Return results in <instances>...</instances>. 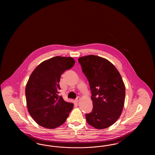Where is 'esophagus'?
Segmentation results:
<instances>
[{"instance_id": "34e87169", "label": "esophagus", "mask_w": 155, "mask_h": 155, "mask_svg": "<svg viewBox=\"0 0 155 155\" xmlns=\"http://www.w3.org/2000/svg\"><path fill=\"white\" fill-rule=\"evenodd\" d=\"M80 100H81V98H80V97H78L77 99H76V102H78L79 101H80Z\"/></svg>"}]
</instances>
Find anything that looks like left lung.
<instances>
[{
	"label": "left lung",
	"instance_id": "8db88e82",
	"mask_svg": "<svg viewBox=\"0 0 155 155\" xmlns=\"http://www.w3.org/2000/svg\"><path fill=\"white\" fill-rule=\"evenodd\" d=\"M78 62L89 82L93 108L86 114L90 126L101 130L111 126L122 114L126 90L115 66L101 57H81Z\"/></svg>",
	"mask_w": 155,
	"mask_h": 155
}]
</instances>
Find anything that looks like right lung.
I'll use <instances>...</instances> for the list:
<instances>
[{
	"label": "right lung",
	"instance_id": "add662e5",
	"mask_svg": "<svg viewBox=\"0 0 155 155\" xmlns=\"http://www.w3.org/2000/svg\"><path fill=\"white\" fill-rule=\"evenodd\" d=\"M75 64L71 57L56 56L43 61L30 75L25 87L28 112L43 127L53 129L65 122L73 108V103L59 96L60 80Z\"/></svg>",
	"mask_w": 155,
	"mask_h": 155
}]
</instances>
